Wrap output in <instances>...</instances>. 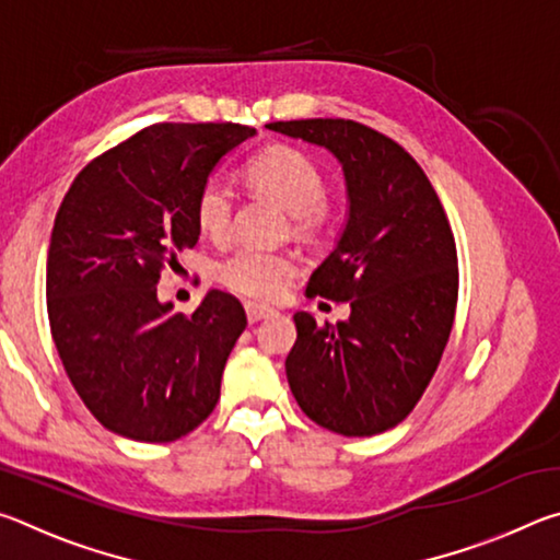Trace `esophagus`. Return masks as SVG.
<instances>
[{
    "label": "esophagus",
    "mask_w": 560,
    "mask_h": 560,
    "mask_svg": "<svg viewBox=\"0 0 560 560\" xmlns=\"http://www.w3.org/2000/svg\"><path fill=\"white\" fill-rule=\"evenodd\" d=\"M244 311H246V318H249V324H257V320L269 318V316L277 314V311H273V308L259 306V303H246Z\"/></svg>",
    "instance_id": "obj_1"
}]
</instances>
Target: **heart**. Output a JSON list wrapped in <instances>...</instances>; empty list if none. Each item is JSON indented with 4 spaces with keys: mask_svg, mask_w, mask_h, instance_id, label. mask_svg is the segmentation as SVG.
<instances>
[{
    "mask_svg": "<svg viewBox=\"0 0 560 560\" xmlns=\"http://www.w3.org/2000/svg\"><path fill=\"white\" fill-rule=\"evenodd\" d=\"M246 179L261 195L271 197L293 217V232L314 240L326 226V177L306 153L291 145L259 150L246 163ZM234 212V189L220 177L202 183L195 197L197 230L210 240L230 232ZM296 273V259L281 252H264L242 246L217 264L214 277L234 293L252 301H273L287 291Z\"/></svg>",
    "mask_w": 560,
    "mask_h": 560,
    "instance_id": "b5f03b06",
    "label": "heart"
}]
</instances>
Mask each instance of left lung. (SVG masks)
Listing matches in <instances>:
<instances>
[{
    "label": "left lung",
    "instance_id": "left-lung-1",
    "mask_svg": "<svg viewBox=\"0 0 560 560\" xmlns=\"http://www.w3.org/2000/svg\"><path fill=\"white\" fill-rule=\"evenodd\" d=\"M269 130L330 150L343 165L348 222L311 273V299L348 301L318 326L299 311L287 377L303 412L343 438L400 424L438 371L457 308V246L424 170L393 138L346 118L277 120Z\"/></svg>",
    "mask_w": 560,
    "mask_h": 560
}]
</instances>
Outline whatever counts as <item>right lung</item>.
Returning <instances> with one entry per match:
<instances>
[{
    "mask_svg": "<svg viewBox=\"0 0 560 560\" xmlns=\"http://www.w3.org/2000/svg\"><path fill=\"white\" fill-rule=\"evenodd\" d=\"M240 122H155L81 170L56 212L46 308L63 371L103 428L175 442L212 415L246 328L212 289L192 314L158 301L160 271L195 246V197L254 136Z\"/></svg>",
    "mask_w": 560,
    "mask_h": 560,
    "instance_id": "1",
    "label": "right lung"
}]
</instances>
